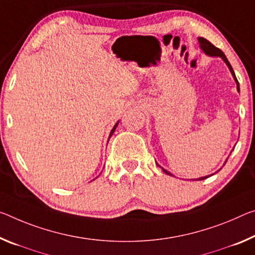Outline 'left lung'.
<instances>
[{"label":"left lung","instance_id":"1","mask_svg":"<svg viewBox=\"0 0 255 255\" xmlns=\"http://www.w3.org/2000/svg\"><path fill=\"white\" fill-rule=\"evenodd\" d=\"M197 40H199V43H200V48H201L202 51L204 52L205 54L209 55V56H219V58L222 59V61H224L226 64H227V67L229 68V70H230V72H232V75H233V77H234V80H235V83H236L237 92H240V83H238V80H237L236 76H235V72H234L232 66H230L229 61L227 60V58H226V55L224 54V52H222L221 50H219V48L216 47L215 45H213V44L210 43L208 39H205V38H203V37H199V38H197ZM226 162H227V160L225 161V163H226ZM225 163H224V165H225ZM156 164H157V163H156ZM157 165H159V164H157ZM159 167H160L161 169H162L164 173H167V175H169V176H173L171 172H169L168 170H165V169L161 167V165H159ZM218 171H219V170H218ZM212 175H213V173H212ZM212 175H208V176H204V177H200V178L193 179V180H203V179H207L208 177L212 176Z\"/></svg>","mask_w":255,"mask_h":255}]
</instances>
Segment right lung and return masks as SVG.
I'll return each instance as SVG.
<instances>
[{
  "label": "right lung",
  "instance_id": "1",
  "mask_svg": "<svg viewBox=\"0 0 255 255\" xmlns=\"http://www.w3.org/2000/svg\"><path fill=\"white\" fill-rule=\"evenodd\" d=\"M118 124H119V121H118V123H117L116 125H115V126H113V128H112V130L110 131V135H109V138H108V142H109V139H110V137L112 136V134H113V132H115V130H116V128H117V126H118Z\"/></svg>",
  "mask_w": 255,
  "mask_h": 255
}]
</instances>
